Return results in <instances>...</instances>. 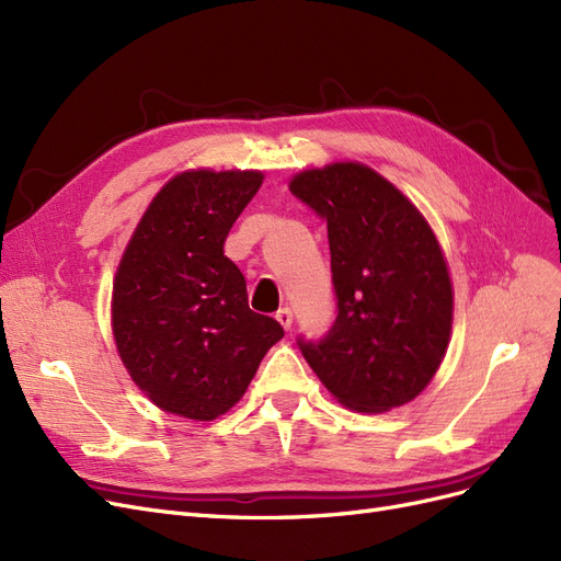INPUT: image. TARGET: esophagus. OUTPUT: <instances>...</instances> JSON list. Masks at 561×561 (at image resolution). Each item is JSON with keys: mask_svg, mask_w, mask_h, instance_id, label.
<instances>
[{"mask_svg": "<svg viewBox=\"0 0 561 561\" xmlns=\"http://www.w3.org/2000/svg\"><path fill=\"white\" fill-rule=\"evenodd\" d=\"M276 320L280 322L283 330H290L293 328V311L290 309H280L276 311Z\"/></svg>", "mask_w": 561, "mask_h": 561, "instance_id": "obj_1", "label": "esophagus"}]
</instances>
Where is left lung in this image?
I'll use <instances>...</instances> for the list:
<instances>
[{"label": "left lung", "mask_w": 561, "mask_h": 561, "mask_svg": "<svg viewBox=\"0 0 561 561\" xmlns=\"http://www.w3.org/2000/svg\"><path fill=\"white\" fill-rule=\"evenodd\" d=\"M290 192L328 222L339 316L301 353L336 402L381 414L431 383L451 339L454 287L428 219L360 161L290 178Z\"/></svg>", "instance_id": "left-lung-1"}]
</instances>
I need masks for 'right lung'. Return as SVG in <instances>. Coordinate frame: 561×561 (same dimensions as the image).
I'll use <instances>...</instances> for the list:
<instances>
[{
	"label": "right lung",
	"mask_w": 561,
	"mask_h": 561,
	"mask_svg": "<svg viewBox=\"0 0 561 561\" xmlns=\"http://www.w3.org/2000/svg\"><path fill=\"white\" fill-rule=\"evenodd\" d=\"M262 171L192 168L151 198L118 260L112 334L130 379L159 410L213 421L239 402L283 339L250 311L245 278L225 254Z\"/></svg>",
	"instance_id": "obj_1"
}]
</instances>
